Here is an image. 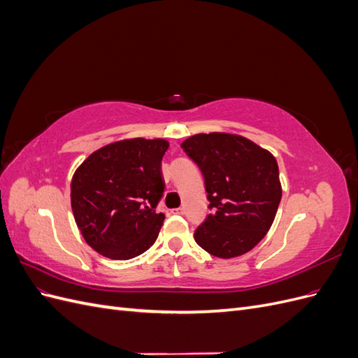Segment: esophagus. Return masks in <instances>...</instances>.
Segmentation results:
<instances>
[{"label":"esophagus","instance_id":"34e87169","mask_svg":"<svg viewBox=\"0 0 358 358\" xmlns=\"http://www.w3.org/2000/svg\"><path fill=\"white\" fill-rule=\"evenodd\" d=\"M171 212L176 213V215H183V213H185V209H183V208H178V209H173Z\"/></svg>","mask_w":358,"mask_h":358}]
</instances>
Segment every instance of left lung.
<instances>
[{
  "instance_id": "8db88e82",
  "label": "left lung",
  "mask_w": 358,
  "mask_h": 358,
  "mask_svg": "<svg viewBox=\"0 0 358 358\" xmlns=\"http://www.w3.org/2000/svg\"><path fill=\"white\" fill-rule=\"evenodd\" d=\"M203 173L209 213L194 233L209 254H246L273 224L282 197L275 157L242 136L196 134L182 143Z\"/></svg>"
}]
</instances>
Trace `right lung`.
<instances>
[{
	"mask_svg": "<svg viewBox=\"0 0 358 358\" xmlns=\"http://www.w3.org/2000/svg\"><path fill=\"white\" fill-rule=\"evenodd\" d=\"M162 138L121 140L95 150L76 170L71 209L92 249L112 259H129L152 246L164 213L157 206L166 183Z\"/></svg>",
	"mask_w": 358,
	"mask_h": 358,
	"instance_id": "add662e5",
	"label": "right lung"
}]
</instances>
